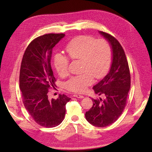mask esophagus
<instances>
[{
  "label": "esophagus",
  "instance_id": "obj_1",
  "mask_svg": "<svg viewBox=\"0 0 152 152\" xmlns=\"http://www.w3.org/2000/svg\"><path fill=\"white\" fill-rule=\"evenodd\" d=\"M74 96H75V97H76V98H79V99H83V97H84L83 95H79V94H74Z\"/></svg>",
  "mask_w": 152,
  "mask_h": 152
}]
</instances>
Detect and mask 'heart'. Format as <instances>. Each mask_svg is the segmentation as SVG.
Listing matches in <instances>:
<instances>
[{"mask_svg":"<svg viewBox=\"0 0 152 152\" xmlns=\"http://www.w3.org/2000/svg\"><path fill=\"white\" fill-rule=\"evenodd\" d=\"M65 50L71 59L82 61L80 75L73 76L66 82V88L72 91L82 93L93 82V76L101 78L108 72L112 62V49L104 39L95 40L91 36L80 35L66 45ZM69 59L62 54L57 53L53 58L55 69L59 76L68 73Z\"/></svg>","mask_w":152,"mask_h":152,"instance_id":"b5f03b06","label":"heart"}]
</instances>
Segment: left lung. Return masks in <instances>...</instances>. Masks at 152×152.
Masks as SVG:
<instances>
[{
	"label": "left lung",
	"mask_w": 152,
	"mask_h": 152,
	"mask_svg": "<svg viewBox=\"0 0 152 152\" xmlns=\"http://www.w3.org/2000/svg\"><path fill=\"white\" fill-rule=\"evenodd\" d=\"M99 33L111 47L112 63L108 73L93 88L96 94L104 98L92 99L93 106L85 116L90 124L104 127L114 123L124 111L131 88V75L121 44L110 34Z\"/></svg>",
	"instance_id": "left-lung-1"
}]
</instances>
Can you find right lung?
<instances>
[{
  "label": "right lung",
  "instance_id": "add662e5",
  "mask_svg": "<svg viewBox=\"0 0 152 152\" xmlns=\"http://www.w3.org/2000/svg\"><path fill=\"white\" fill-rule=\"evenodd\" d=\"M64 34H48L31 42L23 57L19 88L23 102L34 120L45 127H54L63 121L66 104L70 98L59 95L57 99H48V93L55 88L56 78L51 66L54 46Z\"/></svg>",
  "mask_w": 152,
  "mask_h": 152
}]
</instances>
